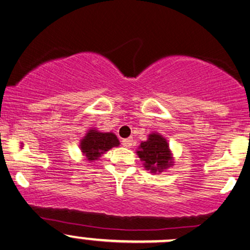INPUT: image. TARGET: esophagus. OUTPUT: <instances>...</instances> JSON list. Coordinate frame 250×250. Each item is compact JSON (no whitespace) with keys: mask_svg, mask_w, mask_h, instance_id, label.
I'll list each match as a JSON object with an SVG mask.
<instances>
[{"mask_svg":"<svg viewBox=\"0 0 250 250\" xmlns=\"http://www.w3.org/2000/svg\"><path fill=\"white\" fill-rule=\"evenodd\" d=\"M123 146L126 148H130L132 146V139L131 138H126V139H123Z\"/></svg>","mask_w":250,"mask_h":250,"instance_id":"esophagus-1","label":"esophagus"}]
</instances>
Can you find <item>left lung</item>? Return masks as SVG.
Returning a JSON list of instances; mask_svg holds the SVG:
<instances>
[{
    "label": "left lung",
    "mask_w": 250,
    "mask_h": 250,
    "mask_svg": "<svg viewBox=\"0 0 250 250\" xmlns=\"http://www.w3.org/2000/svg\"><path fill=\"white\" fill-rule=\"evenodd\" d=\"M137 155L143 161L146 171L151 173H161L174 164V158L166 138L158 132L149 133L147 140L140 143Z\"/></svg>",
    "instance_id": "obj_1"
}]
</instances>
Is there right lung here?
<instances>
[{
  "mask_svg": "<svg viewBox=\"0 0 250 250\" xmlns=\"http://www.w3.org/2000/svg\"><path fill=\"white\" fill-rule=\"evenodd\" d=\"M119 144L118 138L112 132H102L97 128H90L81 139L79 148L85 159L92 163L98 160L108 149L119 146Z\"/></svg>",
  "mask_w": 250,
  "mask_h": 250,
  "instance_id": "obj_1",
  "label": "right lung"
}]
</instances>
